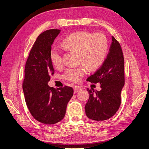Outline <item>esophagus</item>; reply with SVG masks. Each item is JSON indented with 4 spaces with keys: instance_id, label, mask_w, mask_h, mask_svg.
I'll list each match as a JSON object with an SVG mask.
<instances>
[{
    "instance_id": "34e87169",
    "label": "esophagus",
    "mask_w": 149,
    "mask_h": 149,
    "mask_svg": "<svg viewBox=\"0 0 149 149\" xmlns=\"http://www.w3.org/2000/svg\"><path fill=\"white\" fill-rule=\"evenodd\" d=\"M81 89L82 88H81V87H79V86H75L74 88V93H78L79 91H81Z\"/></svg>"
}]
</instances>
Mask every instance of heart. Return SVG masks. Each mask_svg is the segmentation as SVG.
<instances>
[{
  "instance_id": "heart-1",
  "label": "heart",
  "mask_w": 149,
  "mask_h": 149,
  "mask_svg": "<svg viewBox=\"0 0 149 149\" xmlns=\"http://www.w3.org/2000/svg\"><path fill=\"white\" fill-rule=\"evenodd\" d=\"M61 45L66 50L79 53V61L83 63L78 67L67 68L64 78L73 83L79 82L87 73L88 66L91 69L100 67L107 56L109 43L105 35L79 31L68 35L61 42ZM50 60L53 65L60 68L63 65V56L60 49L53 47L50 52Z\"/></svg>"
}]
</instances>
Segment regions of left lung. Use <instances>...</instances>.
<instances>
[{"instance_id": "8db88e82", "label": "left lung", "mask_w": 149, "mask_h": 149, "mask_svg": "<svg viewBox=\"0 0 149 149\" xmlns=\"http://www.w3.org/2000/svg\"><path fill=\"white\" fill-rule=\"evenodd\" d=\"M110 52L102 66L87 79L88 81L101 84V91L87 89L89 93L85 112L88 118L105 120L112 118L119 109L120 93L125 83L124 58L119 42L114 37Z\"/></svg>"}]
</instances>
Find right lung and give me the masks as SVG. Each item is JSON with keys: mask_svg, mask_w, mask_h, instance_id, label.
<instances>
[{"mask_svg": "<svg viewBox=\"0 0 149 149\" xmlns=\"http://www.w3.org/2000/svg\"><path fill=\"white\" fill-rule=\"evenodd\" d=\"M60 30L50 29L37 37L30 52L22 88L30 114L43 124H54L65 117L73 89L65 86L55 89L48 82L55 70L50 60L52 45Z\"/></svg>", "mask_w": 149, "mask_h": 149, "instance_id": "1", "label": "right lung"}]
</instances>
